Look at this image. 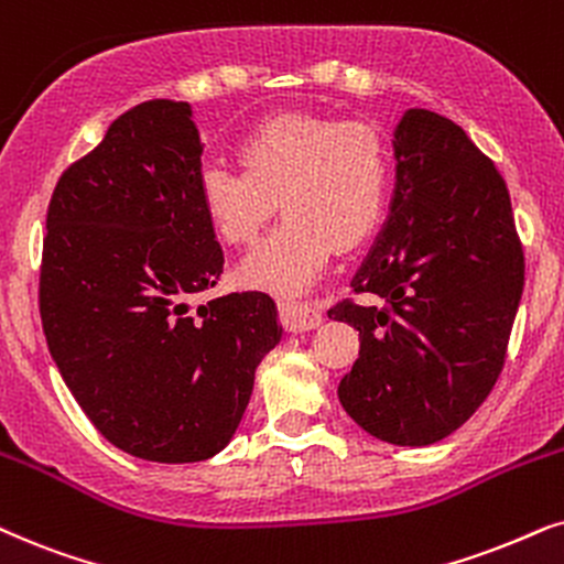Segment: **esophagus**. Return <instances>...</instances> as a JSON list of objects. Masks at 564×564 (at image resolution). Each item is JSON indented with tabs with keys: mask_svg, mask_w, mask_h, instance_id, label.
Masks as SVG:
<instances>
[{
	"mask_svg": "<svg viewBox=\"0 0 564 564\" xmlns=\"http://www.w3.org/2000/svg\"><path fill=\"white\" fill-rule=\"evenodd\" d=\"M321 311L311 308V305H297V308H288L284 311V326L290 328V332H311V328L321 326Z\"/></svg>",
	"mask_w": 564,
	"mask_h": 564,
	"instance_id": "34e87169",
	"label": "esophagus"
}]
</instances>
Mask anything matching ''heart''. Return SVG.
I'll list each match as a JSON object with an SVG mask.
<instances>
[{"instance_id": "obj_1", "label": "heart", "mask_w": 564, "mask_h": 564, "mask_svg": "<svg viewBox=\"0 0 564 564\" xmlns=\"http://www.w3.org/2000/svg\"><path fill=\"white\" fill-rule=\"evenodd\" d=\"M240 165L212 160L199 199L228 246H248L274 215L284 219L246 256L238 280L300 292L324 272L334 248L349 251L376 230L386 199V152L362 121L284 111L259 121L238 144Z\"/></svg>"}]
</instances>
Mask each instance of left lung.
<instances>
[{
	"label": "left lung",
	"mask_w": 564,
	"mask_h": 564,
	"mask_svg": "<svg viewBox=\"0 0 564 564\" xmlns=\"http://www.w3.org/2000/svg\"><path fill=\"white\" fill-rule=\"evenodd\" d=\"M386 228L328 311L360 332L339 401L378 441L430 445L485 404L523 295V246L492 160L445 116L409 108L393 131Z\"/></svg>",
	"instance_id": "obj_1"
}]
</instances>
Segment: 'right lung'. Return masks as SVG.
Returning a JSON list of instances; mask_svg holds the SVG:
<instances>
[{"instance_id":"add662e5","label":"right lung","mask_w":564,"mask_h":564,"mask_svg":"<svg viewBox=\"0 0 564 564\" xmlns=\"http://www.w3.org/2000/svg\"><path fill=\"white\" fill-rule=\"evenodd\" d=\"M199 171L192 106L148 100L62 173L46 215L48 352L98 433L158 464L223 451L282 339L267 292L192 305L225 264Z\"/></svg>"}]
</instances>
